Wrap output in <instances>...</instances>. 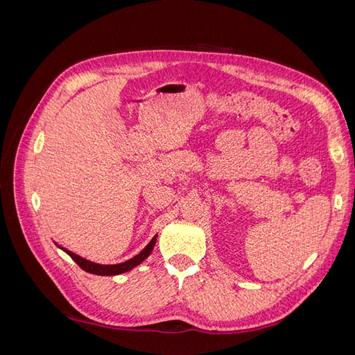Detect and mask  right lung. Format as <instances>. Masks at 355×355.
Masks as SVG:
<instances>
[{"label": "right lung", "instance_id": "obj_1", "mask_svg": "<svg viewBox=\"0 0 355 355\" xmlns=\"http://www.w3.org/2000/svg\"><path fill=\"white\" fill-rule=\"evenodd\" d=\"M155 241H157V235L151 241L148 243V245L145 247V249L141 253L136 254L135 257H132V259H128V261H125L123 263H116V265L94 263V262H90L87 259H84V257L75 254V253H72V252H69L67 249H63V247H60L59 244H56V245L59 247V249H62L63 252H65V253H68L72 257V259L75 261V263H77L81 268V270H84V271H87L90 274H96V275H118V274H124L127 271H130V270H133L135 266H137L139 263H142L146 259V257L151 254L154 245H155Z\"/></svg>", "mask_w": 355, "mask_h": 355}]
</instances>
